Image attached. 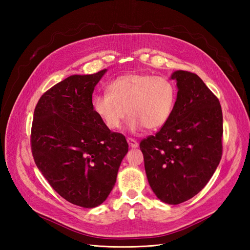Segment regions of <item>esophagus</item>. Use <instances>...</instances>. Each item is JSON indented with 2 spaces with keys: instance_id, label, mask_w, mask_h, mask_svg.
Returning a JSON list of instances; mask_svg holds the SVG:
<instances>
[{
  "instance_id": "34e87169",
  "label": "esophagus",
  "mask_w": 250,
  "mask_h": 250,
  "mask_svg": "<svg viewBox=\"0 0 250 250\" xmlns=\"http://www.w3.org/2000/svg\"><path fill=\"white\" fill-rule=\"evenodd\" d=\"M127 142H128V145H129V147L131 148H137L139 146V143L135 141L134 139H131V138H128L127 139Z\"/></svg>"
}]
</instances>
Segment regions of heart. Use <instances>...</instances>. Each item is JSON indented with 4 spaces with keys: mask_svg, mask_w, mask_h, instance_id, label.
<instances>
[{
    "mask_svg": "<svg viewBox=\"0 0 250 250\" xmlns=\"http://www.w3.org/2000/svg\"><path fill=\"white\" fill-rule=\"evenodd\" d=\"M175 100L176 88L168 78L131 73L111 81L108 93L94 97L93 106L110 130L119 129L127 112L131 130H155L168 122Z\"/></svg>",
    "mask_w": 250,
    "mask_h": 250,
    "instance_id": "obj_1",
    "label": "heart"
}]
</instances>
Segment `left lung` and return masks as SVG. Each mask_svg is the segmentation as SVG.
I'll return each mask as SVG.
<instances>
[{
  "mask_svg": "<svg viewBox=\"0 0 250 250\" xmlns=\"http://www.w3.org/2000/svg\"><path fill=\"white\" fill-rule=\"evenodd\" d=\"M171 78L178 87L172 115L140 149L157 198L179 204L206 187L220 163L223 117L218 98L198 75L176 71Z\"/></svg>",
  "mask_w": 250,
  "mask_h": 250,
  "instance_id": "left-lung-1",
  "label": "left lung"
}]
</instances>
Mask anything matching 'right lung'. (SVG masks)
I'll list each match as a JSON object with an SVG mask.
<instances>
[{
    "label": "right lung",
    "mask_w": 250,
    "mask_h": 250,
    "mask_svg": "<svg viewBox=\"0 0 250 250\" xmlns=\"http://www.w3.org/2000/svg\"><path fill=\"white\" fill-rule=\"evenodd\" d=\"M106 69L73 75L37 102L31 150L37 168L62 198L92 208L105 201L128 152L122 133L111 132L94 110V88Z\"/></svg>",
    "instance_id": "add662e5"
}]
</instances>
